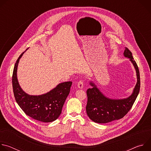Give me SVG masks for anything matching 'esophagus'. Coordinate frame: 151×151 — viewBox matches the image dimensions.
Here are the masks:
<instances>
[{
  "label": "esophagus",
  "instance_id": "1",
  "mask_svg": "<svg viewBox=\"0 0 151 151\" xmlns=\"http://www.w3.org/2000/svg\"><path fill=\"white\" fill-rule=\"evenodd\" d=\"M78 88H80V89L83 87V81L82 80H81L78 82Z\"/></svg>",
  "mask_w": 151,
  "mask_h": 151
}]
</instances>
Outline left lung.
Here are the masks:
<instances>
[{"mask_svg": "<svg viewBox=\"0 0 151 151\" xmlns=\"http://www.w3.org/2000/svg\"><path fill=\"white\" fill-rule=\"evenodd\" d=\"M124 57L130 58L135 68L137 83L132 94L128 97L121 99H113L105 96L97 87L93 81H90L91 88L87 91V104L86 111L93 121L103 124L110 122L123 118L132 108L140 91V79L138 66L134 61L132 52L125 48Z\"/></svg>", "mask_w": 151, "mask_h": 151, "instance_id": "left-lung-1", "label": "left lung"}]
</instances>
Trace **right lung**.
Masks as SVG:
<instances>
[{"label": "right lung", "mask_w": 151, "mask_h": 151, "mask_svg": "<svg viewBox=\"0 0 151 151\" xmlns=\"http://www.w3.org/2000/svg\"><path fill=\"white\" fill-rule=\"evenodd\" d=\"M24 52L17 59L13 71L12 82L15 100L21 109L30 117L43 122H52L60 115L64 103L69 94L72 82L60 83L49 92L42 95L27 94L21 88L17 74L19 59Z\"/></svg>", "instance_id": "obj_1"}]
</instances>
